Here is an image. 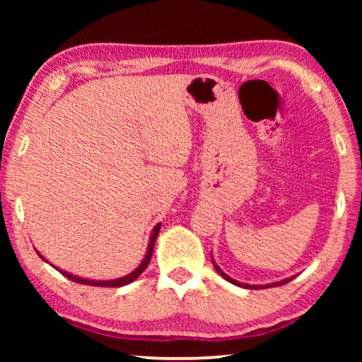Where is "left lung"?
<instances>
[{"instance_id": "left-lung-1", "label": "left lung", "mask_w": 362, "mask_h": 362, "mask_svg": "<svg viewBox=\"0 0 362 362\" xmlns=\"http://www.w3.org/2000/svg\"><path fill=\"white\" fill-rule=\"evenodd\" d=\"M212 265H214V269L217 270V274H221V276H224V279H226L227 281H230V284H234V285H237V286H242V288H254V290H257V288H270V286H280V285H285V284H288V281H291V280L295 279V275H293V276H288V279L280 280V281H274V284H269V285H247V284H240V281H237V280H234V279H230L229 275L224 274V272L221 270V267L216 264L214 259H212Z\"/></svg>"}]
</instances>
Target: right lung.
<instances>
[{"label": "right lung", "instance_id": "add662e5", "mask_svg": "<svg viewBox=\"0 0 362 362\" xmlns=\"http://www.w3.org/2000/svg\"><path fill=\"white\" fill-rule=\"evenodd\" d=\"M160 229H161V224L160 222H158V224L155 226V229L151 230V235H150V242H148V249H146V254H145V257H143V260H141V264L136 267L135 270L133 272H130V274L128 275H125V276H120V279H113V280H90V279H82V276H77V275H72V274H69V272H66V270H61V269H56L61 272V274L64 275V276H67L69 280H72V281H76V284H82V285H92V286H112V288H117V286H125V285H128V284H132V281H135L138 276H140L143 272H145V269L148 267V264H150V260H151V254H153V249H155V242H156V237H158V234H160ZM37 252V250H36ZM37 255L41 257V259L44 260V262H47L46 259H44V257L39 254L37 252ZM54 267V265H52Z\"/></svg>", "mask_w": 362, "mask_h": 362}]
</instances>
